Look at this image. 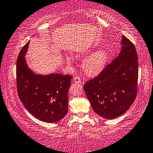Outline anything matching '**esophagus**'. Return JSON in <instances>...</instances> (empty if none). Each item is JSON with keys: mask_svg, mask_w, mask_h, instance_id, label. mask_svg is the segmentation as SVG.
I'll return each mask as SVG.
<instances>
[{"mask_svg": "<svg viewBox=\"0 0 153 153\" xmlns=\"http://www.w3.org/2000/svg\"><path fill=\"white\" fill-rule=\"evenodd\" d=\"M73 81H74V83H81V78H80L79 76H74V77Z\"/></svg>", "mask_w": 153, "mask_h": 153, "instance_id": "esophagus-1", "label": "esophagus"}]
</instances>
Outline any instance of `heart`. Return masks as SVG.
<instances>
[{
  "mask_svg": "<svg viewBox=\"0 0 153 153\" xmlns=\"http://www.w3.org/2000/svg\"><path fill=\"white\" fill-rule=\"evenodd\" d=\"M70 61V58H67ZM108 59V53L105 49H100L91 53L83 62V69L87 74H96L102 70Z\"/></svg>",
  "mask_w": 153,
  "mask_h": 153,
  "instance_id": "obj_1",
  "label": "heart"
}]
</instances>
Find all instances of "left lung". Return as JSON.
<instances>
[{
	"mask_svg": "<svg viewBox=\"0 0 153 153\" xmlns=\"http://www.w3.org/2000/svg\"><path fill=\"white\" fill-rule=\"evenodd\" d=\"M121 44L118 56L83 85L93 110L105 119L116 118L125 113L137 93V51L125 36Z\"/></svg>",
	"mask_w": 153,
	"mask_h": 153,
	"instance_id": "1",
	"label": "left lung"
}]
</instances>
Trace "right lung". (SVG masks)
I'll list each match as a JSON object with an SVG mask.
<instances>
[{"label":"right lung","mask_w":153,"mask_h":153,"mask_svg":"<svg viewBox=\"0 0 153 153\" xmlns=\"http://www.w3.org/2000/svg\"><path fill=\"white\" fill-rule=\"evenodd\" d=\"M29 42L22 47L16 63L18 94L21 102L34 117L45 123H57L68 112V92L71 75L33 73L28 68L25 55Z\"/></svg>","instance_id":"add662e5"}]
</instances>
